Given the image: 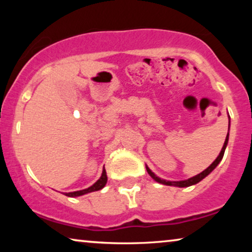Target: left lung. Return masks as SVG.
<instances>
[{"mask_svg":"<svg viewBox=\"0 0 252 252\" xmlns=\"http://www.w3.org/2000/svg\"><path fill=\"white\" fill-rule=\"evenodd\" d=\"M229 117V116H228ZM229 125H230V119H229ZM228 130H229V127H228ZM228 139H229V133H227V136H226V140H225V143H223V146L221 148V151H220V154L218 155V157L216 158L215 161L210 165V166L208 168H205L204 171L201 172V173L195 175V177L192 178H189L187 179V180H181V181H168V180H164V179H160L159 177H157L156 174L154 173L153 171L150 170L149 167L147 166L146 165V168H147V172L148 174L150 175L151 178L154 179L155 181L159 182V184L161 185H166V186H174V187H180V188H184V187H189V186H192V185H196L198 184L199 181H202L203 179H204L205 177H208V175L211 173V172L215 170V168L218 166V164L221 161L222 157H223V154H225V150H226V147H227V143H228Z\"/></svg>","mask_w":252,"mask_h":252,"instance_id":"1","label":"left lung"}]
</instances>
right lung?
<instances>
[{"mask_svg": "<svg viewBox=\"0 0 252 252\" xmlns=\"http://www.w3.org/2000/svg\"><path fill=\"white\" fill-rule=\"evenodd\" d=\"M106 181H108V177H106L105 168H103L101 178H99L98 180L96 181L94 185L91 186V187H88V188H86V189H82V190H78V191L65 192V195L68 196V197H78V196H82V195H85V194H88V192L97 191V190H99V189H102L103 187H104V186L106 185Z\"/></svg>", "mask_w": 252, "mask_h": 252, "instance_id": "right-lung-1", "label": "right lung"}]
</instances>
